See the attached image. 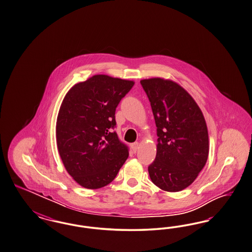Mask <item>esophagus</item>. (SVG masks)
<instances>
[{
    "label": "esophagus",
    "mask_w": 252,
    "mask_h": 252,
    "mask_svg": "<svg viewBox=\"0 0 252 252\" xmlns=\"http://www.w3.org/2000/svg\"><path fill=\"white\" fill-rule=\"evenodd\" d=\"M137 148H138V142H134L131 144V149H132L133 153H135L137 152Z\"/></svg>",
    "instance_id": "1"
}]
</instances>
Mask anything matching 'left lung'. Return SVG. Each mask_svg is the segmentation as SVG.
I'll return each instance as SVG.
<instances>
[{
  "label": "left lung",
  "mask_w": 252,
  "mask_h": 252,
  "mask_svg": "<svg viewBox=\"0 0 252 252\" xmlns=\"http://www.w3.org/2000/svg\"><path fill=\"white\" fill-rule=\"evenodd\" d=\"M151 102L157 126V153L148 167L153 183L177 192L195 181L206 164L209 136L206 121L195 99L173 80H140Z\"/></svg>",
  "instance_id": "8db88e82"
}]
</instances>
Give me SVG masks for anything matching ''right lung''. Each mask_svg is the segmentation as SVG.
Masks as SVG:
<instances>
[{"label": "right lung", "mask_w": 252, "mask_h": 252, "mask_svg": "<svg viewBox=\"0 0 252 252\" xmlns=\"http://www.w3.org/2000/svg\"><path fill=\"white\" fill-rule=\"evenodd\" d=\"M132 80L95 75L74 85L63 99L56 142L67 173L85 189L111 183L128 157L115 132V109L134 86Z\"/></svg>", "instance_id": "1"}]
</instances>
